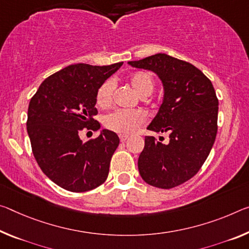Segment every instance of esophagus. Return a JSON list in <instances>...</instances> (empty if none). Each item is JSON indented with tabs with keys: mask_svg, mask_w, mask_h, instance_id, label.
<instances>
[{
	"mask_svg": "<svg viewBox=\"0 0 249 249\" xmlns=\"http://www.w3.org/2000/svg\"><path fill=\"white\" fill-rule=\"evenodd\" d=\"M127 137H128V135H124V134H121V135H120V141L121 142H124V141L127 140Z\"/></svg>",
	"mask_w": 249,
	"mask_h": 249,
	"instance_id": "esophagus-1",
	"label": "esophagus"
}]
</instances>
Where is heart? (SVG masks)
I'll list each match as a JSON object with an SVG mask.
<instances>
[{
  "mask_svg": "<svg viewBox=\"0 0 249 249\" xmlns=\"http://www.w3.org/2000/svg\"><path fill=\"white\" fill-rule=\"evenodd\" d=\"M128 83L133 89L139 94L141 97H146L151 95L155 86V81L151 74L146 71H137L128 76ZM114 89L113 80L105 81L97 89L96 93V104L100 107H105L112 102ZM145 116L143 113L136 110H125L116 109L112 113L106 114L103 117V125L109 131L129 134L135 132L140 126L144 123Z\"/></svg>",
  "mask_w": 249,
  "mask_h": 249,
  "instance_id": "heart-1",
  "label": "heart"
}]
</instances>
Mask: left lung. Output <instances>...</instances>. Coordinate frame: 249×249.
Returning <instances> with one entry per match:
<instances>
[{"label":"left lung","mask_w":249,"mask_h":249,"mask_svg":"<svg viewBox=\"0 0 249 249\" xmlns=\"http://www.w3.org/2000/svg\"><path fill=\"white\" fill-rule=\"evenodd\" d=\"M128 64L155 72L165 90L159 113L147 129L168 133L169 143L145 137L140 174L154 187H176L198 173L214 145L218 116L214 86L196 66L164 53Z\"/></svg>","instance_id":"left-lung-1"}]
</instances>
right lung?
<instances>
[{"instance_id":"add662e5","label":"right lung","mask_w":249,"mask_h":249,"mask_svg":"<svg viewBox=\"0 0 249 249\" xmlns=\"http://www.w3.org/2000/svg\"><path fill=\"white\" fill-rule=\"evenodd\" d=\"M122 64L70 65L43 81L31 98L26 128L33 155L42 172L66 191H92L107 178L120 144L116 133L103 129L85 143L78 133L101 128L94 120L97 89Z\"/></svg>"}]
</instances>
